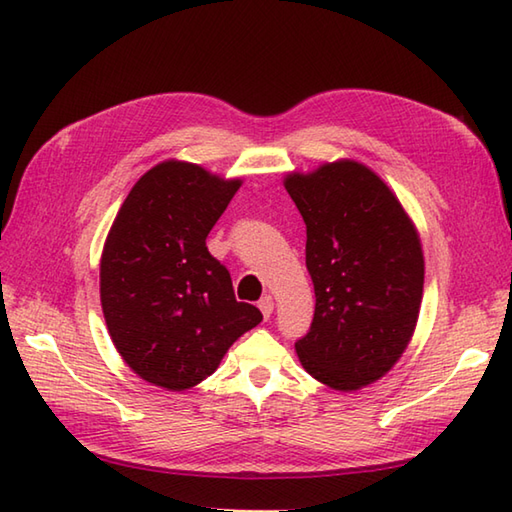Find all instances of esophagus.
<instances>
[{
  "instance_id": "1",
  "label": "esophagus",
  "mask_w": 512,
  "mask_h": 512,
  "mask_svg": "<svg viewBox=\"0 0 512 512\" xmlns=\"http://www.w3.org/2000/svg\"><path fill=\"white\" fill-rule=\"evenodd\" d=\"M257 307L261 310V314H264V318H270L272 310H275V301H272V296H270V294H266V296H261L259 303H257Z\"/></svg>"
}]
</instances>
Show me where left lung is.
Here are the masks:
<instances>
[{"label": "left lung", "instance_id": "1", "mask_svg": "<svg viewBox=\"0 0 512 512\" xmlns=\"http://www.w3.org/2000/svg\"><path fill=\"white\" fill-rule=\"evenodd\" d=\"M283 185L305 222L316 294L296 353L320 384L360 390L382 379L412 340L423 299L421 237L395 192L360 161L290 172Z\"/></svg>", "mask_w": 512, "mask_h": 512}]
</instances>
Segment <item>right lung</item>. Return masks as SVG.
Returning a JSON list of instances; mask_svg holds the SVG:
<instances>
[{
    "label": "right lung",
    "instance_id": "obj_1",
    "mask_svg": "<svg viewBox=\"0 0 512 512\" xmlns=\"http://www.w3.org/2000/svg\"><path fill=\"white\" fill-rule=\"evenodd\" d=\"M240 185L196 163L161 161L130 189L106 235V329L130 371L152 386L200 384L261 323L255 305L235 301L229 270L205 242Z\"/></svg>",
    "mask_w": 512,
    "mask_h": 512
}]
</instances>
